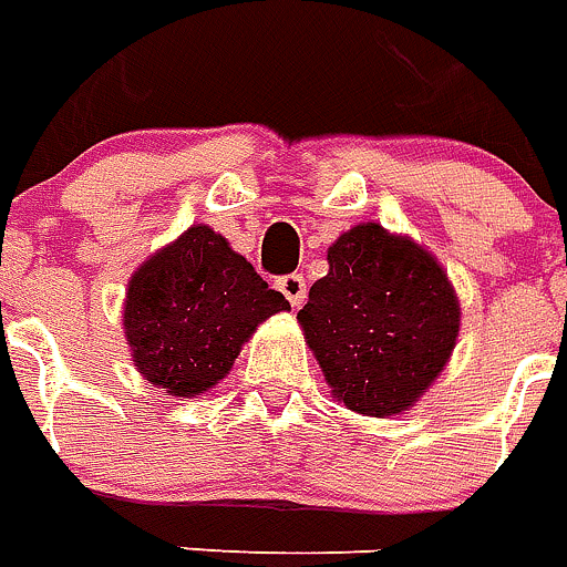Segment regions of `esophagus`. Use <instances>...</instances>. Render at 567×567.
Wrapping results in <instances>:
<instances>
[{"label":"esophagus","mask_w":567,"mask_h":567,"mask_svg":"<svg viewBox=\"0 0 567 567\" xmlns=\"http://www.w3.org/2000/svg\"><path fill=\"white\" fill-rule=\"evenodd\" d=\"M278 289L284 292V298H287L292 307L305 305L307 284H305V278H301V275H284V278H278Z\"/></svg>","instance_id":"1"}]
</instances>
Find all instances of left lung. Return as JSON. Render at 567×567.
I'll return each instance as SVG.
<instances>
[{"label": "left lung", "instance_id": "left-lung-1", "mask_svg": "<svg viewBox=\"0 0 567 567\" xmlns=\"http://www.w3.org/2000/svg\"><path fill=\"white\" fill-rule=\"evenodd\" d=\"M460 319L442 262L380 221H360L328 248V275L298 310L330 395L371 419L401 415L436 383Z\"/></svg>", "mask_w": 567, "mask_h": 567}]
</instances>
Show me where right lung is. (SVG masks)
Listing matches in <instances>:
<instances>
[{"mask_svg":"<svg viewBox=\"0 0 567 567\" xmlns=\"http://www.w3.org/2000/svg\"><path fill=\"white\" fill-rule=\"evenodd\" d=\"M289 301L210 225H189L131 275L122 330L152 386L198 398L228 378L243 346Z\"/></svg>","mask_w":567,"mask_h":567,"instance_id":"right-lung-1","label":"right lung"}]
</instances>
